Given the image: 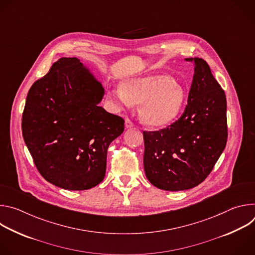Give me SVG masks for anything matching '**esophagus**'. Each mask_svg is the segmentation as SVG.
Masks as SVG:
<instances>
[{"label":"esophagus","instance_id":"esophagus-1","mask_svg":"<svg viewBox=\"0 0 255 255\" xmlns=\"http://www.w3.org/2000/svg\"><path fill=\"white\" fill-rule=\"evenodd\" d=\"M125 126H126V128H131V127H133V122L127 118V119H125Z\"/></svg>","mask_w":255,"mask_h":255}]
</instances>
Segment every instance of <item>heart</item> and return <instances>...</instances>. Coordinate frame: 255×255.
Here are the masks:
<instances>
[{
  "label": "heart",
  "mask_w": 255,
  "mask_h": 255,
  "mask_svg": "<svg viewBox=\"0 0 255 255\" xmlns=\"http://www.w3.org/2000/svg\"><path fill=\"white\" fill-rule=\"evenodd\" d=\"M185 89L167 76H152L127 82L123 89L111 92L118 108L141 103L139 115L149 126L168 124L179 112L185 100Z\"/></svg>",
  "instance_id": "heart-1"
}]
</instances>
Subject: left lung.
I'll return each mask as SVG.
<instances>
[{
    "label": "left lung",
    "instance_id": "1",
    "mask_svg": "<svg viewBox=\"0 0 255 255\" xmlns=\"http://www.w3.org/2000/svg\"><path fill=\"white\" fill-rule=\"evenodd\" d=\"M185 111L157 131H143L144 170L150 183L164 191L197 187L213 170L228 137L226 96L208 63L199 57Z\"/></svg>",
    "mask_w": 255,
    "mask_h": 255
}]
</instances>
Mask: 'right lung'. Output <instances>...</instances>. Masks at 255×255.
<instances>
[{
    "label": "right lung",
    "instance_id": "obj_1",
    "mask_svg": "<svg viewBox=\"0 0 255 255\" xmlns=\"http://www.w3.org/2000/svg\"><path fill=\"white\" fill-rule=\"evenodd\" d=\"M104 96L77 57H62L30 88L22 133L36 168L48 183L70 191L104 179L109 145L124 120L98 104Z\"/></svg>",
    "mask_w": 255,
    "mask_h": 255
}]
</instances>
